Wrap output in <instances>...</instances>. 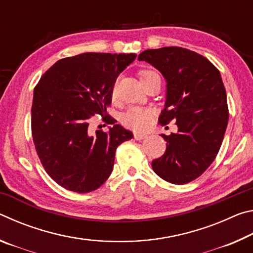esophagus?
<instances>
[{"label": "esophagus", "instance_id": "obj_1", "mask_svg": "<svg viewBox=\"0 0 253 253\" xmlns=\"http://www.w3.org/2000/svg\"><path fill=\"white\" fill-rule=\"evenodd\" d=\"M134 136H135V138H136L137 140H140V139L146 138L147 134H144V132H139V131H135V132H134Z\"/></svg>", "mask_w": 253, "mask_h": 253}]
</instances>
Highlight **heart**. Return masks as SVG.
<instances>
[{"instance_id":"1","label":"heart","mask_w":253,"mask_h":253,"mask_svg":"<svg viewBox=\"0 0 253 253\" xmlns=\"http://www.w3.org/2000/svg\"><path fill=\"white\" fill-rule=\"evenodd\" d=\"M156 75V72L151 70H140L138 72L140 83H143L144 80L148 79L149 77ZM111 96L115 98L116 96V85H114L113 90H111ZM152 119V113L151 110L139 108V107H135L127 111V113L123 116V123L125 124L131 129L134 130H145L149 126Z\"/></svg>"}]
</instances>
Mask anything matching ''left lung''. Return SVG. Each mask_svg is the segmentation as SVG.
Masks as SVG:
<instances>
[{"mask_svg":"<svg viewBox=\"0 0 253 253\" xmlns=\"http://www.w3.org/2000/svg\"><path fill=\"white\" fill-rule=\"evenodd\" d=\"M138 60L155 67L166 80L158 121L177 125L176 134L162 135L166 151L152 168L166 182L186 184L207 170L223 142L229 109L220 71L203 55L179 46L145 50Z\"/></svg>","mask_w":253,"mask_h":253,"instance_id":"8db88e82","label":"left lung"}]
</instances>
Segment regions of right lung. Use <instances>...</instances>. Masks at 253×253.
<instances>
[{"instance_id": "1", "label": "right lung", "mask_w": 253, "mask_h": 253, "mask_svg": "<svg viewBox=\"0 0 253 253\" xmlns=\"http://www.w3.org/2000/svg\"><path fill=\"white\" fill-rule=\"evenodd\" d=\"M135 53L87 52L59 60L33 91L31 128L41 164L60 186L77 193L95 191L110 176L115 153L132 132L107 114L118 75ZM114 125L92 133L93 114Z\"/></svg>"}]
</instances>
